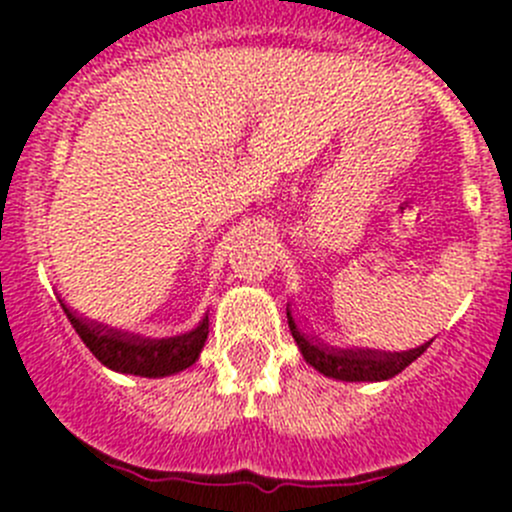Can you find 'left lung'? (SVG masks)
I'll list each match as a JSON object with an SVG mask.
<instances>
[{
	"instance_id": "obj_1",
	"label": "left lung",
	"mask_w": 512,
	"mask_h": 512,
	"mask_svg": "<svg viewBox=\"0 0 512 512\" xmlns=\"http://www.w3.org/2000/svg\"><path fill=\"white\" fill-rule=\"evenodd\" d=\"M287 320L292 338L302 351L307 364L318 369L323 377L341 379V382H384L400 374L405 366L413 364L431 341L410 351H379V348H338L328 346L318 336H312L295 320L287 305Z\"/></svg>"
}]
</instances>
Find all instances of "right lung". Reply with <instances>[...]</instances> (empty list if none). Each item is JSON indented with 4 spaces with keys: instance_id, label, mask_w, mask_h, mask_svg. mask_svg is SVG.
I'll list each match as a JSON object with an SVG mask.
<instances>
[{
    "instance_id": "obj_1",
    "label": "right lung",
    "mask_w": 512,
    "mask_h": 512,
    "mask_svg": "<svg viewBox=\"0 0 512 512\" xmlns=\"http://www.w3.org/2000/svg\"><path fill=\"white\" fill-rule=\"evenodd\" d=\"M66 318L71 320L79 338L87 343V348L102 361L107 369L120 374H133V377H171L176 372H184L194 361L200 359L202 346L210 333V318L197 323L189 333L171 338H146L135 336V333H125V330L110 328V325L94 323V320L81 318L79 312L71 310L66 302L61 300Z\"/></svg>"
}]
</instances>
